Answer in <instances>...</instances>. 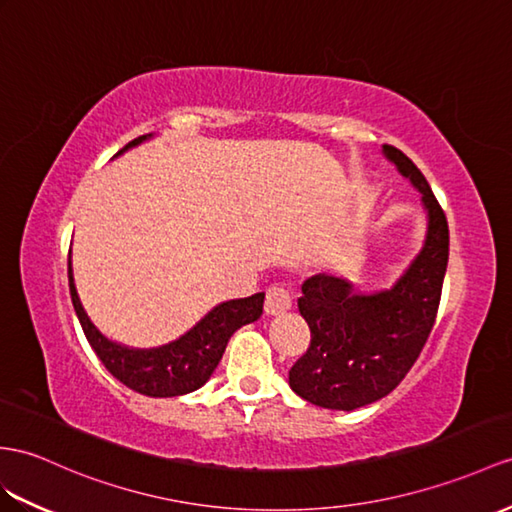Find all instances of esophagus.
Wrapping results in <instances>:
<instances>
[{"label":"esophagus","mask_w":512,"mask_h":512,"mask_svg":"<svg viewBox=\"0 0 512 512\" xmlns=\"http://www.w3.org/2000/svg\"><path fill=\"white\" fill-rule=\"evenodd\" d=\"M291 308V295L289 291H284L280 284H273L265 293V313L276 317V315H284L286 310Z\"/></svg>","instance_id":"obj_1"}]
</instances>
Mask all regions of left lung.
<instances>
[{
    "label": "left lung",
    "instance_id": "left-lung-1",
    "mask_svg": "<svg viewBox=\"0 0 512 512\" xmlns=\"http://www.w3.org/2000/svg\"><path fill=\"white\" fill-rule=\"evenodd\" d=\"M382 152L421 193L428 234L389 291L356 293L352 282L328 273L302 284L297 306L310 328V345L291 367L289 384L321 408L354 410L389 395L419 358L441 302L450 256L445 213L413 160L393 145Z\"/></svg>",
    "mask_w": 512,
    "mask_h": 512
}]
</instances>
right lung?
I'll list each match as a JSON object with an SVG mask.
<instances>
[{
    "mask_svg": "<svg viewBox=\"0 0 512 512\" xmlns=\"http://www.w3.org/2000/svg\"><path fill=\"white\" fill-rule=\"evenodd\" d=\"M149 136L152 134H143L139 139L130 141L119 154L147 141ZM69 291L80 326L86 334V341L91 343L97 358L102 360L104 367L119 382L147 397H178L204 386L217 369L223 352H226L230 336L241 326H245V323H252L263 315L265 302V293H256L243 299H230V302H223L210 310L202 321L195 323L178 341H171L162 347H152V350H134V347H126L106 339L95 328L89 315H86L76 291V284H73L71 256Z\"/></svg>",
    "mask_w": 512,
    "mask_h": 512,
    "instance_id": "right-lung-1",
    "label": "right lung"
}]
</instances>
